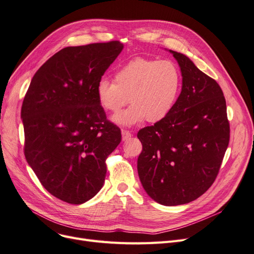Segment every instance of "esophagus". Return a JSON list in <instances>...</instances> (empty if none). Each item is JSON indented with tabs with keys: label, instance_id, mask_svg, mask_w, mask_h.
<instances>
[{
	"label": "esophagus",
	"instance_id": "esophagus-1",
	"mask_svg": "<svg viewBox=\"0 0 254 254\" xmlns=\"http://www.w3.org/2000/svg\"><path fill=\"white\" fill-rule=\"evenodd\" d=\"M131 136H132V133H131L130 131H128V130H122V139L127 140Z\"/></svg>",
	"mask_w": 254,
	"mask_h": 254
}]
</instances>
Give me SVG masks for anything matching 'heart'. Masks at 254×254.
I'll list each match as a JSON object with an SVG mask.
<instances>
[{"label":"heart","instance_id":"heart-1","mask_svg":"<svg viewBox=\"0 0 254 254\" xmlns=\"http://www.w3.org/2000/svg\"><path fill=\"white\" fill-rule=\"evenodd\" d=\"M180 86V72L174 63L137 57L116 70L115 82L100 79L96 96L100 106L108 113H118L129 101L131 106L111 121L117 125L132 126L145 119L149 123L164 120L176 103Z\"/></svg>","mask_w":254,"mask_h":254}]
</instances>
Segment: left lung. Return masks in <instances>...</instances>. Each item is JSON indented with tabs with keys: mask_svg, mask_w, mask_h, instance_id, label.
Returning <instances> with one entry per match:
<instances>
[{
	"mask_svg": "<svg viewBox=\"0 0 254 254\" xmlns=\"http://www.w3.org/2000/svg\"><path fill=\"white\" fill-rule=\"evenodd\" d=\"M167 50V49H166ZM181 93L171 113L140 129L139 180L149 197L166 206L186 204L210 188L229 143L226 101L219 84L175 51Z\"/></svg>",
	"mask_w": 254,
	"mask_h": 254,
	"instance_id": "left-lung-1",
	"label": "left lung"
}]
</instances>
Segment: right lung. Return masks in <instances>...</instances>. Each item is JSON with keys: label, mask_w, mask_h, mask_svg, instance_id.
<instances>
[{"label": "right lung", "mask_w": 254, "mask_h": 254, "mask_svg": "<svg viewBox=\"0 0 254 254\" xmlns=\"http://www.w3.org/2000/svg\"><path fill=\"white\" fill-rule=\"evenodd\" d=\"M120 42L67 47L33 76L22 105L25 156L40 184L67 203L102 189L121 130L106 120L96 84L123 50Z\"/></svg>", "instance_id": "1"}]
</instances>
